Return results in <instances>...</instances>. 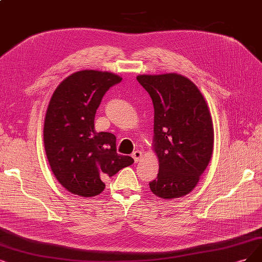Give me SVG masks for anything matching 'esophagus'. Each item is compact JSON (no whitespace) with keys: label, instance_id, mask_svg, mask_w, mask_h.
<instances>
[{"label":"esophagus","instance_id":"34e87169","mask_svg":"<svg viewBox=\"0 0 262 262\" xmlns=\"http://www.w3.org/2000/svg\"><path fill=\"white\" fill-rule=\"evenodd\" d=\"M132 157H133V159L135 160V162L138 163V162L141 160V158H142V152H141L140 150L134 151L133 154H132Z\"/></svg>","mask_w":262,"mask_h":262}]
</instances>
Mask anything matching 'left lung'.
I'll return each instance as SVG.
<instances>
[{
	"label": "left lung",
	"instance_id": "obj_1",
	"mask_svg": "<svg viewBox=\"0 0 262 262\" xmlns=\"http://www.w3.org/2000/svg\"><path fill=\"white\" fill-rule=\"evenodd\" d=\"M137 81L154 106L160 169L150 189L162 199L181 198L194 189L211 158L214 127L208 106L195 84L182 75H138Z\"/></svg>",
	"mask_w": 262,
	"mask_h": 262
}]
</instances>
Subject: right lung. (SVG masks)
<instances>
[{"label": "right lung", "instance_id": "right-lung-1", "mask_svg": "<svg viewBox=\"0 0 262 262\" xmlns=\"http://www.w3.org/2000/svg\"><path fill=\"white\" fill-rule=\"evenodd\" d=\"M121 81L110 72L83 70L68 76L52 96L44 123L45 151L55 177L73 194H100L105 178L134 163L116 152L113 134L94 128L102 97Z\"/></svg>", "mask_w": 262, "mask_h": 262}]
</instances>
